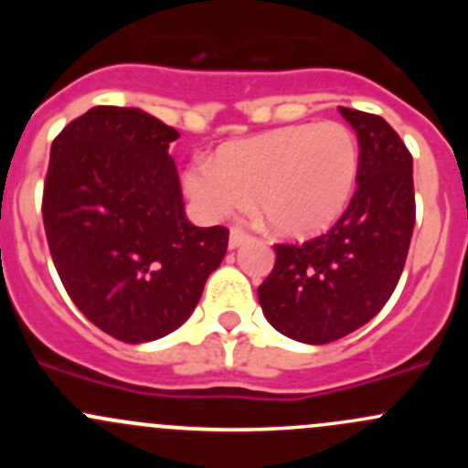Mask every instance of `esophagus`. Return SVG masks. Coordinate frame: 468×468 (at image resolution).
Instances as JSON below:
<instances>
[{
    "mask_svg": "<svg viewBox=\"0 0 468 468\" xmlns=\"http://www.w3.org/2000/svg\"><path fill=\"white\" fill-rule=\"evenodd\" d=\"M247 239H249L247 230L238 229V226H235V229H230V238H229V247H230V249H238L239 244L247 242Z\"/></svg>",
    "mask_w": 468,
    "mask_h": 468,
    "instance_id": "esophagus-1",
    "label": "esophagus"
}]
</instances>
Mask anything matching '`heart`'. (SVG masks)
<instances>
[{
	"mask_svg": "<svg viewBox=\"0 0 468 468\" xmlns=\"http://www.w3.org/2000/svg\"><path fill=\"white\" fill-rule=\"evenodd\" d=\"M360 144L342 122L294 124L221 144L186 169V192L207 219L244 210L281 238H310L339 219L356 192Z\"/></svg>",
	"mask_w": 468,
	"mask_h": 468,
	"instance_id": "1",
	"label": "heart"
}]
</instances>
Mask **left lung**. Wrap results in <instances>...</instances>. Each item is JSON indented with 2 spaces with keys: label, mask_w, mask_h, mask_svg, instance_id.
Here are the masks:
<instances>
[{
  "label": "left lung",
  "mask_w": 468,
  "mask_h": 468,
  "mask_svg": "<svg viewBox=\"0 0 468 468\" xmlns=\"http://www.w3.org/2000/svg\"><path fill=\"white\" fill-rule=\"evenodd\" d=\"M360 144L357 187L328 233L273 244L258 287L267 322L305 344H328L376 317L399 285L414 230L412 154L385 120L339 108Z\"/></svg>",
  "instance_id": "obj_1"
}]
</instances>
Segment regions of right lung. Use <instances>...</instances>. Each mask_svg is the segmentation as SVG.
Wrapping results in <instances>:
<instances>
[{"instance_id":"1","label":"right lung","mask_w":468,"mask_h":468,"mask_svg":"<svg viewBox=\"0 0 468 468\" xmlns=\"http://www.w3.org/2000/svg\"><path fill=\"white\" fill-rule=\"evenodd\" d=\"M178 131L140 108L94 106L51 144L47 244L69 299L126 344L169 335L197 308L229 229L190 224L169 144Z\"/></svg>"}]
</instances>
